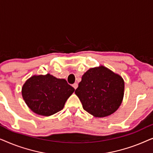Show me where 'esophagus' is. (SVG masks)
Returning <instances> with one entry per match:
<instances>
[{
  "label": "esophagus",
  "mask_w": 153,
  "mask_h": 153,
  "mask_svg": "<svg viewBox=\"0 0 153 153\" xmlns=\"http://www.w3.org/2000/svg\"><path fill=\"white\" fill-rule=\"evenodd\" d=\"M72 86H73V88H74V89H76L77 87H78V84H77L76 83H74V84L72 85Z\"/></svg>",
  "instance_id": "1"
}]
</instances>
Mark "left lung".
<instances>
[{"instance_id": "1", "label": "left lung", "mask_w": 153, "mask_h": 153, "mask_svg": "<svg viewBox=\"0 0 153 153\" xmlns=\"http://www.w3.org/2000/svg\"><path fill=\"white\" fill-rule=\"evenodd\" d=\"M124 89L122 77L101 65L84 73L75 94L83 109L93 116L103 118L114 114L119 108Z\"/></svg>"}]
</instances>
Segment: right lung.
<instances>
[{
    "instance_id": "add662e5",
    "label": "right lung",
    "mask_w": 153,
    "mask_h": 153,
    "mask_svg": "<svg viewBox=\"0 0 153 153\" xmlns=\"http://www.w3.org/2000/svg\"><path fill=\"white\" fill-rule=\"evenodd\" d=\"M74 88L65 79L50 74L34 75L23 85L22 94L27 106L35 114L49 116L63 108Z\"/></svg>"
}]
</instances>
